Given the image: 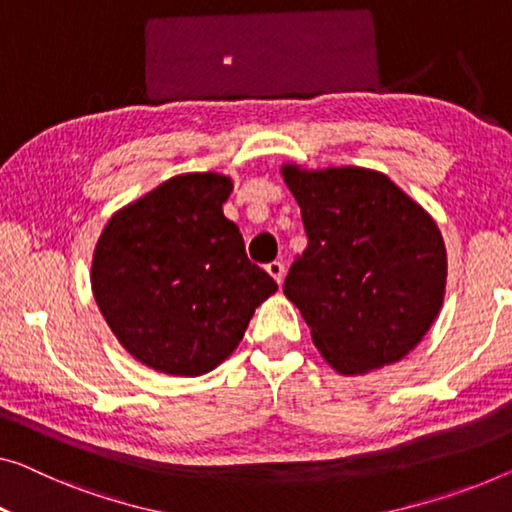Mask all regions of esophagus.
<instances>
[{"instance_id":"esophagus-1","label":"esophagus","mask_w":512,"mask_h":512,"mask_svg":"<svg viewBox=\"0 0 512 512\" xmlns=\"http://www.w3.org/2000/svg\"><path fill=\"white\" fill-rule=\"evenodd\" d=\"M266 271H269V276L278 282V285H282V280H285V266H282V262H269L266 264Z\"/></svg>"}]
</instances>
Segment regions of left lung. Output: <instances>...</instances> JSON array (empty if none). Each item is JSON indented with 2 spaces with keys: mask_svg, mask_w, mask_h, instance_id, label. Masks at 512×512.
<instances>
[{
  "mask_svg": "<svg viewBox=\"0 0 512 512\" xmlns=\"http://www.w3.org/2000/svg\"><path fill=\"white\" fill-rule=\"evenodd\" d=\"M280 174L308 234L285 296L319 354L347 377L402 361L444 305L448 259L434 218L368 167L282 163Z\"/></svg>",
  "mask_w": 512,
  "mask_h": 512,
  "instance_id": "8db88e82",
  "label": "left lung"
}]
</instances>
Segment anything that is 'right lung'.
<instances>
[{
	"label": "right lung",
	"mask_w": 512,
	"mask_h": 512,
	"mask_svg": "<svg viewBox=\"0 0 512 512\" xmlns=\"http://www.w3.org/2000/svg\"><path fill=\"white\" fill-rule=\"evenodd\" d=\"M232 188L227 174H179L114 211L96 241L98 310L121 347L163 375L218 368L278 289L225 218Z\"/></svg>",
	"instance_id": "obj_1"
}]
</instances>
